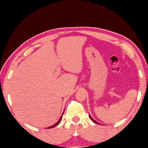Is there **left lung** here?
I'll return each mask as SVG.
<instances>
[{"mask_svg": "<svg viewBox=\"0 0 148 148\" xmlns=\"http://www.w3.org/2000/svg\"><path fill=\"white\" fill-rule=\"evenodd\" d=\"M90 119H92V121H94L95 123H98V122H97V121H96L95 120V119H93L92 118V117H91V116L90 115Z\"/></svg>", "mask_w": 148, "mask_h": 148, "instance_id": "8db88e82", "label": "left lung"}]
</instances>
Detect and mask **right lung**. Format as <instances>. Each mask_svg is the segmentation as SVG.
I'll return each instance as SVG.
<instances>
[{
	"mask_svg": "<svg viewBox=\"0 0 148 148\" xmlns=\"http://www.w3.org/2000/svg\"><path fill=\"white\" fill-rule=\"evenodd\" d=\"M62 116L61 117H60V120L58 121L55 124V125H52V126H51V127H48V129H50V128H52V127H56V125H58V124H59V123H60V120L62 119Z\"/></svg>",
	"mask_w": 148,
	"mask_h": 148,
	"instance_id": "1",
	"label": "right lung"
}]
</instances>
